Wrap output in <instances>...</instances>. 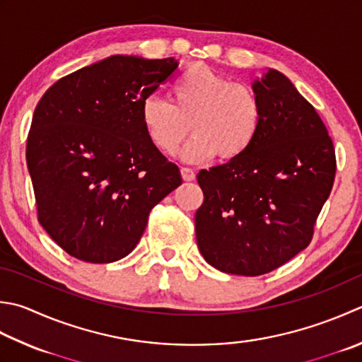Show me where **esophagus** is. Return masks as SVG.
Masks as SVG:
<instances>
[{
    "mask_svg": "<svg viewBox=\"0 0 362 362\" xmlns=\"http://www.w3.org/2000/svg\"><path fill=\"white\" fill-rule=\"evenodd\" d=\"M180 173H182V179L185 180V182H191V180H194L196 179V174H194V171L191 168H185L183 166L182 169H180Z\"/></svg>",
    "mask_w": 362,
    "mask_h": 362,
    "instance_id": "esophagus-1",
    "label": "esophagus"
}]
</instances>
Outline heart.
Listing matches in <instances>:
<instances>
[{
  "instance_id": "1",
  "label": "heart",
  "mask_w": 362,
  "mask_h": 362,
  "mask_svg": "<svg viewBox=\"0 0 362 362\" xmlns=\"http://www.w3.org/2000/svg\"><path fill=\"white\" fill-rule=\"evenodd\" d=\"M173 103L158 97L141 102L139 117L151 144L171 155L185 138L186 124L193 133L179 151L188 163L218 155L237 160L259 138L264 108L256 92L242 83L218 74L202 64H193L173 83Z\"/></svg>"
}]
</instances>
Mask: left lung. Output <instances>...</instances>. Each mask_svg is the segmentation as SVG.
<instances>
[{
  "instance_id": "8db88e82",
  "label": "left lung",
  "mask_w": 362,
  "mask_h": 362,
  "mask_svg": "<svg viewBox=\"0 0 362 362\" xmlns=\"http://www.w3.org/2000/svg\"><path fill=\"white\" fill-rule=\"evenodd\" d=\"M264 108L243 157L202 169L196 240L204 259L230 274L260 276L308 247L336 175V152L313 105L286 75L252 83Z\"/></svg>"
}]
</instances>
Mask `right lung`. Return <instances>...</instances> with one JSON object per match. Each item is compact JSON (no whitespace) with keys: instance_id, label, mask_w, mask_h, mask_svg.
Masks as SVG:
<instances>
[{"instance_id":"right-lung-1","label":"right lung","mask_w":362,"mask_h":362,"mask_svg":"<svg viewBox=\"0 0 362 362\" xmlns=\"http://www.w3.org/2000/svg\"><path fill=\"white\" fill-rule=\"evenodd\" d=\"M177 66L115 54L61 78L35 106L26 163L37 218L72 257L110 264L129 256L151 210L182 183L139 117L141 102Z\"/></svg>"}]
</instances>
